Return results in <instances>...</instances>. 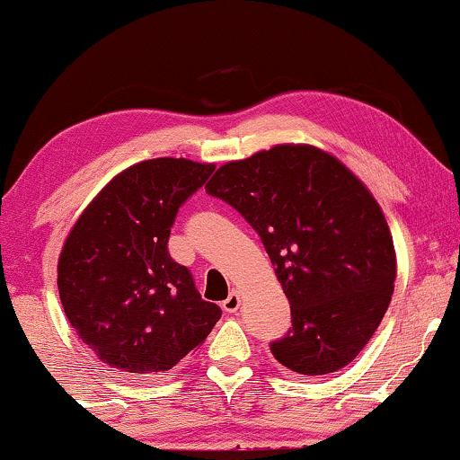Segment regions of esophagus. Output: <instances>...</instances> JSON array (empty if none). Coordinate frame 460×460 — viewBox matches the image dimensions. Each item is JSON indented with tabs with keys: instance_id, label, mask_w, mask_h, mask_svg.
<instances>
[{
	"instance_id": "34e87169",
	"label": "esophagus",
	"mask_w": 460,
	"mask_h": 460,
	"mask_svg": "<svg viewBox=\"0 0 460 460\" xmlns=\"http://www.w3.org/2000/svg\"><path fill=\"white\" fill-rule=\"evenodd\" d=\"M222 308L226 313H236V310L241 308V296H238L236 291H232V294L222 302Z\"/></svg>"
}]
</instances>
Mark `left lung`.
<instances>
[{
	"label": "left lung",
	"instance_id": "obj_1",
	"mask_svg": "<svg viewBox=\"0 0 460 460\" xmlns=\"http://www.w3.org/2000/svg\"><path fill=\"white\" fill-rule=\"evenodd\" d=\"M207 194L258 232L291 308L270 342L281 366L323 376L349 366L383 321L395 283V249L369 190L313 146H274L219 166Z\"/></svg>",
	"mask_w": 460,
	"mask_h": 460
}]
</instances>
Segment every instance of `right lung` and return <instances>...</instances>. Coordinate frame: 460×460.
<instances>
[{
  "label": "right lung",
  "instance_id": "1",
  "mask_svg": "<svg viewBox=\"0 0 460 460\" xmlns=\"http://www.w3.org/2000/svg\"><path fill=\"white\" fill-rule=\"evenodd\" d=\"M213 171L186 158L143 160L113 177L71 228L58 296L77 336L110 367L166 372L222 317L166 247L179 207Z\"/></svg>",
  "mask_w": 460,
  "mask_h": 460
}]
</instances>
